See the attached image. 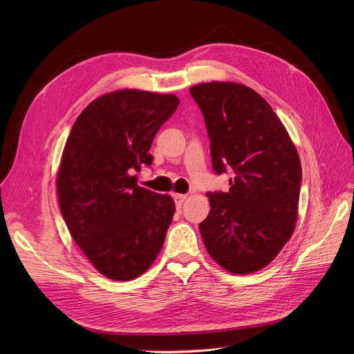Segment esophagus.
I'll list each match as a JSON object with an SVG mask.
<instances>
[{
  "instance_id": "esophagus-1",
  "label": "esophagus",
  "mask_w": 354,
  "mask_h": 354,
  "mask_svg": "<svg viewBox=\"0 0 354 354\" xmlns=\"http://www.w3.org/2000/svg\"><path fill=\"white\" fill-rule=\"evenodd\" d=\"M185 199H187V195H182V194H175L174 195V201L176 203V207H180Z\"/></svg>"
}]
</instances>
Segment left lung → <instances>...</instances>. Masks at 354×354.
<instances>
[{
	"instance_id": "1",
	"label": "left lung",
	"mask_w": 354,
	"mask_h": 354,
	"mask_svg": "<svg viewBox=\"0 0 354 354\" xmlns=\"http://www.w3.org/2000/svg\"><path fill=\"white\" fill-rule=\"evenodd\" d=\"M205 119L214 171L232 172L228 192H209L199 224L209 255L230 272L268 266L294 232L301 163L271 106L252 88L231 82L192 86Z\"/></svg>"
}]
</instances>
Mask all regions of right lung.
Listing matches in <instances>:
<instances>
[{
    "mask_svg": "<svg viewBox=\"0 0 354 354\" xmlns=\"http://www.w3.org/2000/svg\"><path fill=\"white\" fill-rule=\"evenodd\" d=\"M179 104L175 95L123 88L93 100L74 122L57 174L66 225L88 261L110 280L129 281L156 259L175 202L138 185L152 165L160 126Z\"/></svg>",
    "mask_w": 354,
    "mask_h": 354,
    "instance_id": "1",
    "label": "right lung"
}]
</instances>
